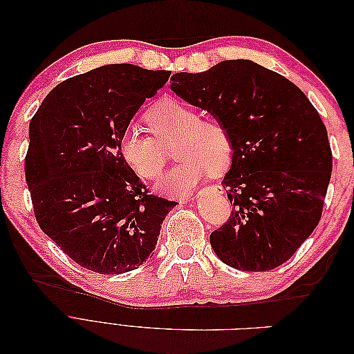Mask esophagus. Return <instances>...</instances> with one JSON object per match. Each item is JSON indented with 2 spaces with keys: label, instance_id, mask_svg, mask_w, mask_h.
Instances as JSON below:
<instances>
[{
  "label": "esophagus",
  "instance_id": "1",
  "mask_svg": "<svg viewBox=\"0 0 354 354\" xmlns=\"http://www.w3.org/2000/svg\"><path fill=\"white\" fill-rule=\"evenodd\" d=\"M203 190H209V192H212V194H223V187L220 186V185H214V186H209V187H207V189H203ZM199 198V194L198 195H195V196H192V198H189V199H198Z\"/></svg>",
  "mask_w": 354,
  "mask_h": 354
}]
</instances>
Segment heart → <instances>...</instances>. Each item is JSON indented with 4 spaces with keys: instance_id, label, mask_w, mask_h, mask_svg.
Wrapping results in <instances>:
<instances>
[{
    "instance_id": "1",
    "label": "heart",
    "mask_w": 354,
    "mask_h": 354,
    "mask_svg": "<svg viewBox=\"0 0 354 354\" xmlns=\"http://www.w3.org/2000/svg\"><path fill=\"white\" fill-rule=\"evenodd\" d=\"M146 121L155 137L143 128L130 125L121 137V153L138 177L156 180L162 174L167 156L164 147L176 142L173 158L180 164L155 186L168 196H185L211 171L218 174L232 160V137L220 120L201 115L192 106L176 99L155 103L146 113Z\"/></svg>"
}]
</instances>
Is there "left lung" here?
<instances>
[{"mask_svg": "<svg viewBox=\"0 0 354 354\" xmlns=\"http://www.w3.org/2000/svg\"><path fill=\"white\" fill-rule=\"evenodd\" d=\"M171 81L180 99L224 122L232 137L221 185L234 208L209 234L214 252L233 269H276L322 216L332 171L325 124L294 82L252 60H224Z\"/></svg>", "mask_w": 354, "mask_h": 354, "instance_id": "1", "label": "left lung"}]
</instances>
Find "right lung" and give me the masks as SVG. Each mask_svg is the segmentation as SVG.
I'll use <instances>...</instances> for the list:
<instances>
[{
    "label": "right lung",
    "instance_id": "add662e5",
    "mask_svg": "<svg viewBox=\"0 0 354 354\" xmlns=\"http://www.w3.org/2000/svg\"><path fill=\"white\" fill-rule=\"evenodd\" d=\"M169 71L116 63L60 82L29 124L25 176L41 230L91 272L121 274L152 255L177 202L147 194L121 137Z\"/></svg>",
    "mask_w": 354,
    "mask_h": 354
}]
</instances>
